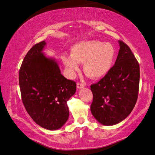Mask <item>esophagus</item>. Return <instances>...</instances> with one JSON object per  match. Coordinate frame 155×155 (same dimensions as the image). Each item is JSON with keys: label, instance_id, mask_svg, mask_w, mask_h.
Masks as SVG:
<instances>
[{"label": "esophagus", "instance_id": "obj_1", "mask_svg": "<svg viewBox=\"0 0 155 155\" xmlns=\"http://www.w3.org/2000/svg\"><path fill=\"white\" fill-rule=\"evenodd\" d=\"M77 89H82V88H83V87H84V85L83 84H81V83H77Z\"/></svg>", "mask_w": 155, "mask_h": 155}]
</instances>
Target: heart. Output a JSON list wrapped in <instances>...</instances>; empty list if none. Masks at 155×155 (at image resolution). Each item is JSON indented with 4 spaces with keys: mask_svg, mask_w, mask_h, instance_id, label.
Segmentation results:
<instances>
[{
    "mask_svg": "<svg viewBox=\"0 0 155 155\" xmlns=\"http://www.w3.org/2000/svg\"><path fill=\"white\" fill-rule=\"evenodd\" d=\"M116 54V49L111 44L89 40L74 44L71 56L64 55L62 59L71 77L79 71L78 64L84 62V73L92 79H100L110 72Z\"/></svg>",
    "mask_w": 155,
    "mask_h": 155,
    "instance_id": "heart-1",
    "label": "heart"
}]
</instances>
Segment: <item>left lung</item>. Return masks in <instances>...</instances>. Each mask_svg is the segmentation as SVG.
Returning a JSON list of instances; mask_svg holds the SVG:
<instances>
[{
    "mask_svg": "<svg viewBox=\"0 0 155 155\" xmlns=\"http://www.w3.org/2000/svg\"><path fill=\"white\" fill-rule=\"evenodd\" d=\"M120 50L109 73L91 85L93 99L91 111L105 126L122 122L131 113L138 99L140 66L130 48L118 41Z\"/></svg>",
    "mask_w": 155,
    "mask_h": 155,
    "instance_id": "obj_1",
    "label": "left lung"
}]
</instances>
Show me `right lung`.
Returning <instances> with one entry per match:
<instances>
[{
	"label": "right lung",
	"mask_w": 155,
	"mask_h": 155,
	"mask_svg": "<svg viewBox=\"0 0 155 155\" xmlns=\"http://www.w3.org/2000/svg\"><path fill=\"white\" fill-rule=\"evenodd\" d=\"M46 45L39 42L24 58L19 73L23 104L27 113L39 126L60 129L68 119V100L76 92L77 84L61 74L58 64L43 53Z\"/></svg>",
	"instance_id": "obj_1"
}]
</instances>
